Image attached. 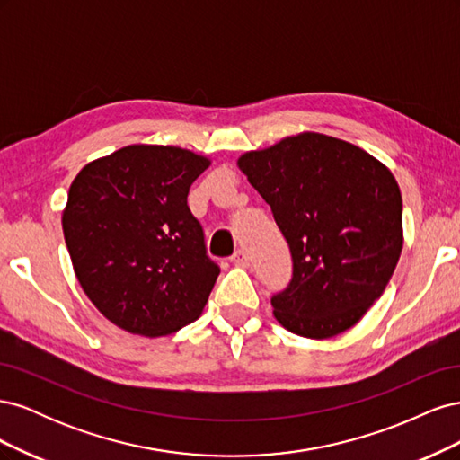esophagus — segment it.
Instances as JSON below:
<instances>
[{"label":"esophagus","mask_w":460,"mask_h":460,"mask_svg":"<svg viewBox=\"0 0 460 460\" xmlns=\"http://www.w3.org/2000/svg\"><path fill=\"white\" fill-rule=\"evenodd\" d=\"M230 261H232L234 264H238V267H247V264H249V257H247V253L243 252V249H238V252H235V253L230 257Z\"/></svg>","instance_id":"obj_1"}]
</instances>
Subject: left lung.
Wrapping results in <instances>:
<instances>
[{
    "label": "left lung",
    "mask_w": 460,
    "mask_h": 460,
    "mask_svg": "<svg viewBox=\"0 0 460 460\" xmlns=\"http://www.w3.org/2000/svg\"><path fill=\"white\" fill-rule=\"evenodd\" d=\"M238 164L289 245L291 280L270 297L278 323L313 340L355 326L401 255L394 174L360 147L314 132L249 151Z\"/></svg>",
    "instance_id": "obj_1"
}]
</instances>
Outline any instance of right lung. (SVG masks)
Wrapping results in <instances>:
<instances>
[{"instance_id":"obj_1","label":"right lung","mask_w":460,"mask_h":460,"mask_svg":"<svg viewBox=\"0 0 460 460\" xmlns=\"http://www.w3.org/2000/svg\"><path fill=\"white\" fill-rule=\"evenodd\" d=\"M208 159L128 146L78 172L63 234L82 289L111 323L157 338L196 320L220 274L188 207Z\"/></svg>"}]
</instances>
